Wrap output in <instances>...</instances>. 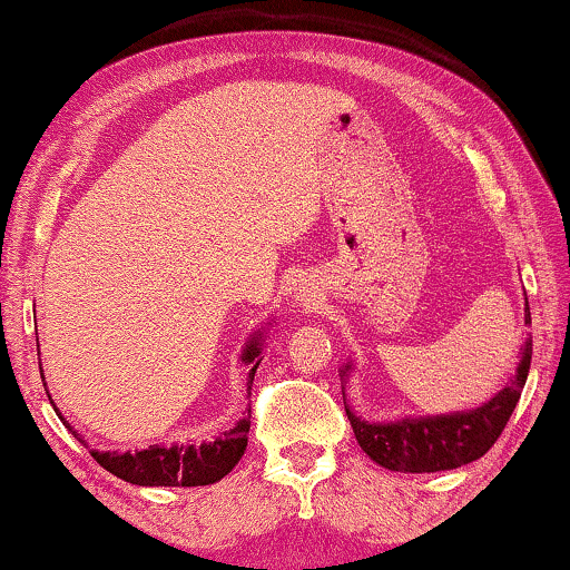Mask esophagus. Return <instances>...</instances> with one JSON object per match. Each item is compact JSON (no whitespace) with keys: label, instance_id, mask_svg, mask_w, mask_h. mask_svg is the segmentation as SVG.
<instances>
[{"label":"esophagus","instance_id":"esophagus-1","mask_svg":"<svg viewBox=\"0 0 570 570\" xmlns=\"http://www.w3.org/2000/svg\"><path fill=\"white\" fill-rule=\"evenodd\" d=\"M294 304H296V307H299L302 312L317 309V299H314V294L309 292V288H299V292H296V296H294Z\"/></svg>","mask_w":570,"mask_h":570}]
</instances>
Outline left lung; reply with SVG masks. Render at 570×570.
I'll list each match as a JSON object with an SVG mask.
<instances>
[{"label": "left lung", "instance_id": "8db88e82", "mask_svg": "<svg viewBox=\"0 0 570 570\" xmlns=\"http://www.w3.org/2000/svg\"><path fill=\"white\" fill-rule=\"evenodd\" d=\"M528 299V296H524ZM530 322V307L524 304V325ZM522 361L517 366V376L487 404L475 410L438 414V417L396 420V422H366L345 406L347 420L355 432L358 445L366 450L371 461L384 465L389 471L404 473H435L465 465L487 453L497 443L502 430L512 417L520 402L524 381L530 373L532 340L522 347ZM351 366L343 368V376Z\"/></svg>", "mask_w": 570, "mask_h": 570}]
</instances>
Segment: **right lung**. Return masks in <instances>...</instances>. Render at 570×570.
<instances>
[{
    "mask_svg": "<svg viewBox=\"0 0 570 570\" xmlns=\"http://www.w3.org/2000/svg\"><path fill=\"white\" fill-rule=\"evenodd\" d=\"M261 351L263 345H261V333H258L250 337V343L245 345L243 351V363L245 366H250L248 394H250L253 376H256L258 363L263 361ZM50 404H53V399H50ZM56 414L61 417V412L58 410ZM63 424L71 430V435L79 440V443H83L81 435L71 428V424L66 420ZM248 430H250V410L240 422L235 424V428L223 432V435L212 440V443L171 445V448L150 445L148 450H138V453H130V450H127V453H117V450L115 453H107V450H91V458H95L101 469L115 473L117 479H122L127 483H138V487H207V483L225 479V475L235 469L237 461H240L245 453V445H248Z\"/></svg>",
    "mask_w": 570,
    "mask_h": 570,
    "instance_id": "obj_1",
    "label": "right lung"
}]
</instances>
